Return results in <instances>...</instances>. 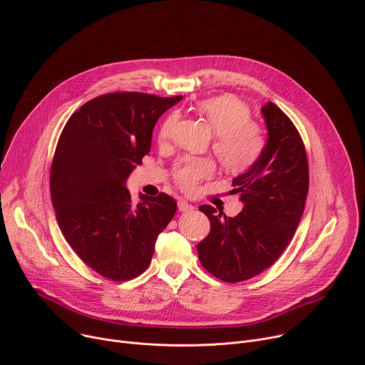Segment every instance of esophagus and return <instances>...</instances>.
<instances>
[{
	"label": "esophagus",
	"instance_id": "1",
	"mask_svg": "<svg viewBox=\"0 0 365 365\" xmlns=\"http://www.w3.org/2000/svg\"><path fill=\"white\" fill-rule=\"evenodd\" d=\"M178 207H179V211H182V212H187V211H192L193 210V205H190L187 200H185V199H180L179 202H178Z\"/></svg>",
	"mask_w": 365,
	"mask_h": 365
}]
</instances>
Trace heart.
<instances>
[{
  "instance_id": "1",
  "label": "heart",
  "mask_w": 365,
  "mask_h": 365,
  "mask_svg": "<svg viewBox=\"0 0 365 365\" xmlns=\"http://www.w3.org/2000/svg\"><path fill=\"white\" fill-rule=\"evenodd\" d=\"M197 113L210 123L214 138V151L221 165L231 172H242L252 166L264 148L263 131L250 120V108L234 95H220L197 102ZM178 121V114L172 113L163 121L159 140L168 141ZM215 173L211 159L185 155L175 166V180L185 190H193L196 185L210 179Z\"/></svg>"
}]
</instances>
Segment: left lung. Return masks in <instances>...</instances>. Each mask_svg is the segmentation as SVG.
<instances>
[{
  "label": "left lung",
  "mask_w": 365,
  "mask_h": 365,
  "mask_svg": "<svg viewBox=\"0 0 365 365\" xmlns=\"http://www.w3.org/2000/svg\"><path fill=\"white\" fill-rule=\"evenodd\" d=\"M267 141L257 162L232 180L242 211L231 218L211 205L199 210L211 232L197 247L202 266L237 283L269 269L292 241L303 215L309 168L303 141L290 118L273 102L262 107Z\"/></svg>",
  "instance_id": "1"
}]
</instances>
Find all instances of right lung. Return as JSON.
Here are the masks:
<instances>
[{"label":"right lung","instance_id":"add662e5","mask_svg":"<svg viewBox=\"0 0 365 365\" xmlns=\"http://www.w3.org/2000/svg\"><path fill=\"white\" fill-rule=\"evenodd\" d=\"M182 96L114 92L88 101L66 123L50 172L61 231L82 262L124 282L150 264L155 240L176 214L160 193L133 203L127 179L150 151L153 128Z\"/></svg>","mask_w":365,"mask_h":365}]
</instances>
